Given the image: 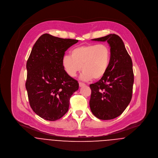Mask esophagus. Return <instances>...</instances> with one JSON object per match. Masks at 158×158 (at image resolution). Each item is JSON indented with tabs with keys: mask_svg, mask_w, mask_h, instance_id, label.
<instances>
[{
	"mask_svg": "<svg viewBox=\"0 0 158 158\" xmlns=\"http://www.w3.org/2000/svg\"><path fill=\"white\" fill-rule=\"evenodd\" d=\"M86 85L85 84V83H81V82H79V86H80V87H82V86H85Z\"/></svg>",
	"mask_w": 158,
	"mask_h": 158,
	"instance_id": "obj_1",
	"label": "esophagus"
}]
</instances>
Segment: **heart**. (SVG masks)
<instances>
[{
  "label": "heart",
  "instance_id": "heart-1",
  "mask_svg": "<svg viewBox=\"0 0 158 158\" xmlns=\"http://www.w3.org/2000/svg\"><path fill=\"white\" fill-rule=\"evenodd\" d=\"M110 57V49L105 44L84 45L73 49L71 56H64L62 64L71 77H76L82 67L81 80H90L93 78L99 80L107 72Z\"/></svg>",
  "mask_w": 158,
  "mask_h": 158
}]
</instances>
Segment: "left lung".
Here are the masks:
<instances>
[{"mask_svg": "<svg viewBox=\"0 0 158 158\" xmlns=\"http://www.w3.org/2000/svg\"><path fill=\"white\" fill-rule=\"evenodd\" d=\"M93 41H107L110 48V62L104 76L91 84L89 106L93 115L110 120L121 115L129 104L133 91V64L122 39L110 34Z\"/></svg>", "mask_w": 158, "mask_h": 158, "instance_id": "left-lung-1", "label": "left lung"}]
</instances>
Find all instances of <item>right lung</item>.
<instances>
[{"instance_id": "add662e5", "label": "right lung", "mask_w": 158, "mask_h": 158, "mask_svg": "<svg viewBox=\"0 0 158 158\" xmlns=\"http://www.w3.org/2000/svg\"><path fill=\"white\" fill-rule=\"evenodd\" d=\"M78 40L41 35L27 63L26 89L30 106L41 118L57 120L68 111L70 98L78 89V81L62 67L65 52Z\"/></svg>"}]
</instances>
